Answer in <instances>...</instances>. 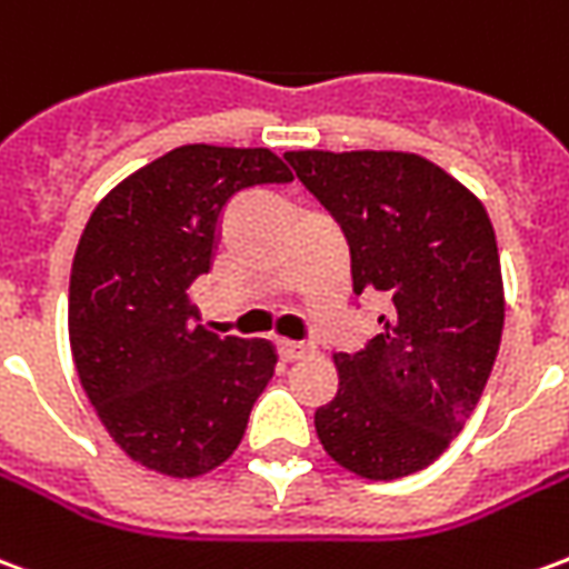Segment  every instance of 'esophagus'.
Masks as SVG:
<instances>
[{
  "label": "esophagus",
  "instance_id": "esophagus-1",
  "mask_svg": "<svg viewBox=\"0 0 569 569\" xmlns=\"http://www.w3.org/2000/svg\"><path fill=\"white\" fill-rule=\"evenodd\" d=\"M277 350H280V357H283L286 362H296V359H305L308 353H313L308 345H296V341H280Z\"/></svg>",
  "mask_w": 569,
  "mask_h": 569
}]
</instances>
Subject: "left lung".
<instances>
[{
    "label": "left lung",
    "instance_id": "8db88e82",
    "mask_svg": "<svg viewBox=\"0 0 569 569\" xmlns=\"http://www.w3.org/2000/svg\"><path fill=\"white\" fill-rule=\"evenodd\" d=\"M350 247L359 296L387 298L381 335L338 353V393L317 408L322 448L390 481L439 457L472 415L502 335L497 237L472 191L406 151H286Z\"/></svg>",
    "mask_w": 569,
    "mask_h": 569
}]
</instances>
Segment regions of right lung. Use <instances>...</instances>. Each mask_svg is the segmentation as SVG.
I'll return each instance as SVG.
<instances>
[{"mask_svg": "<svg viewBox=\"0 0 569 569\" xmlns=\"http://www.w3.org/2000/svg\"><path fill=\"white\" fill-rule=\"evenodd\" d=\"M286 182L268 149L179 146L112 188L81 234L69 277L79 381L121 451L154 472L224 463L273 378V347L207 332L188 289L210 273L231 198Z\"/></svg>", "mask_w": 569, "mask_h": 569, "instance_id": "obj_1", "label": "right lung"}]
</instances>
